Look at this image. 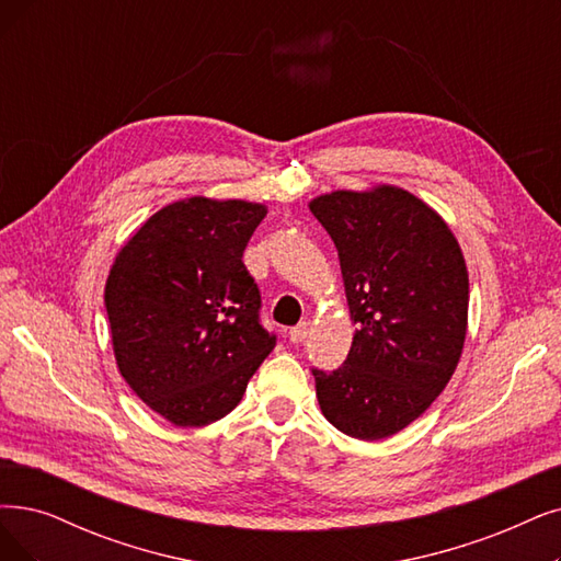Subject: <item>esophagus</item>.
<instances>
[{
	"instance_id": "1",
	"label": "esophagus",
	"mask_w": 561,
	"mask_h": 561,
	"mask_svg": "<svg viewBox=\"0 0 561 561\" xmlns=\"http://www.w3.org/2000/svg\"><path fill=\"white\" fill-rule=\"evenodd\" d=\"M306 335H308V324L306 322H301V324H297V327H293V329L287 331L289 343H304Z\"/></svg>"
}]
</instances>
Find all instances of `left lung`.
I'll list each match as a JSON object with an SVG mask.
<instances>
[{
	"mask_svg": "<svg viewBox=\"0 0 561 561\" xmlns=\"http://www.w3.org/2000/svg\"><path fill=\"white\" fill-rule=\"evenodd\" d=\"M310 211L339 249L350 354L312 368L322 414L356 439H385L419 419L449 385L467 333L469 278L437 211L398 186L335 191Z\"/></svg>",
	"mask_w": 561,
	"mask_h": 561,
	"instance_id": "left-lung-1",
	"label": "left lung"
}]
</instances>
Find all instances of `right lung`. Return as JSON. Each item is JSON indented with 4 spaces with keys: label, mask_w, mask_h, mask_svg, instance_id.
I'll return each instance as SVG.
<instances>
[{
    "label": "right lung",
    "mask_w": 561,
    "mask_h": 561,
    "mask_svg": "<svg viewBox=\"0 0 561 561\" xmlns=\"http://www.w3.org/2000/svg\"><path fill=\"white\" fill-rule=\"evenodd\" d=\"M264 205L188 197L133 234L105 283L122 377L182 428L230 414L276 347L260 322V289L241 257Z\"/></svg>",
    "instance_id": "1"
}]
</instances>
